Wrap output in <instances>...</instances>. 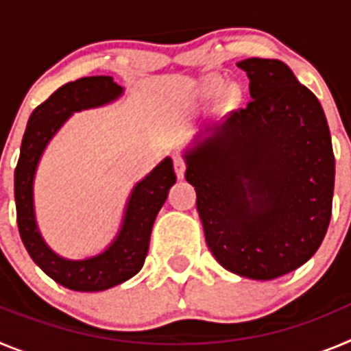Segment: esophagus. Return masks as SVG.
Instances as JSON below:
<instances>
[{"label": "esophagus", "instance_id": "1", "mask_svg": "<svg viewBox=\"0 0 351 351\" xmlns=\"http://www.w3.org/2000/svg\"><path fill=\"white\" fill-rule=\"evenodd\" d=\"M173 169H176V173H178V178L182 179L184 178V170H186V161L182 156H173Z\"/></svg>", "mask_w": 351, "mask_h": 351}]
</instances>
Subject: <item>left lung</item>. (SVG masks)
<instances>
[{"label": "left lung", "mask_w": 351, "mask_h": 351, "mask_svg": "<svg viewBox=\"0 0 351 351\" xmlns=\"http://www.w3.org/2000/svg\"><path fill=\"white\" fill-rule=\"evenodd\" d=\"M251 100L184 154L186 181L214 258L269 281L320 247L334 195V153L320 101L278 60L247 58Z\"/></svg>", "instance_id": "8db88e82"}]
</instances>
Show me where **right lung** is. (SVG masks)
Wrapping results in <instances>:
<instances>
[{
    "label": "right lung",
    "mask_w": 351,
    "mask_h": 351,
    "mask_svg": "<svg viewBox=\"0 0 351 351\" xmlns=\"http://www.w3.org/2000/svg\"><path fill=\"white\" fill-rule=\"evenodd\" d=\"M121 93L123 88L107 75L84 77L56 89L29 116L15 167V209L24 246L33 262L49 278L75 291L107 290L125 283L141 271L147 256L149 237L158 210L165 204L169 190L178 179L170 158H165L147 178L142 179L133 188L119 235L98 256L66 260L43 243L33 210V178L43 149L71 112L100 107L116 100Z\"/></svg>",
    "instance_id": "add662e5"
}]
</instances>
